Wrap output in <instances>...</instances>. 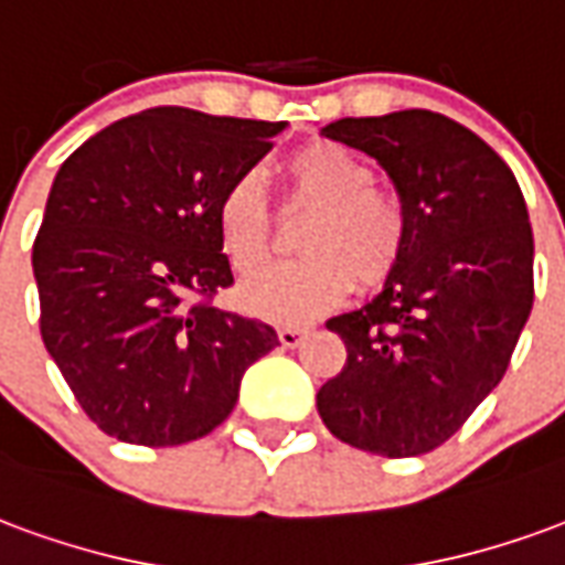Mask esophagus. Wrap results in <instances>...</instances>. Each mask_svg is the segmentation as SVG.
<instances>
[{
    "instance_id": "obj_1",
    "label": "esophagus",
    "mask_w": 565,
    "mask_h": 565,
    "mask_svg": "<svg viewBox=\"0 0 565 565\" xmlns=\"http://www.w3.org/2000/svg\"><path fill=\"white\" fill-rule=\"evenodd\" d=\"M306 327H296V323H287V327H281L278 330V339H281L284 348H296V344L306 339Z\"/></svg>"
}]
</instances>
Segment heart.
<instances>
[{
  "label": "heart",
  "instance_id": "1",
  "mask_svg": "<svg viewBox=\"0 0 565 565\" xmlns=\"http://www.w3.org/2000/svg\"><path fill=\"white\" fill-rule=\"evenodd\" d=\"M296 202L315 205L299 226L302 257L259 271L242 287L247 311L306 320L342 302L354 278L379 287L399 269L412 238L405 202L372 184V169L335 141H308L281 162ZM221 250L238 275L257 271L271 250V211L254 172L235 174L214 202Z\"/></svg>",
  "mask_w": 565,
  "mask_h": 565
}]
</instances>
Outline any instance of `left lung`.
I'll use <instances>...</instances> for the list:
<instances>
[{
	"instance_id": "obj_1",
	"label": "left lung",
	"mask_w": 565,
	"mask_h": 565,
	"mask_svg": "<svg viewBox=\"0 0 565 565\" xmlns=\"http://www.w3.org/2000/svg\"><path fill=\"white\" fill-rule=\"evenodd\" d=\"M323 136L384 166L412 238L369 306L327 320L348 360L318 391V412L351 448L417 457L445 445L509 369L533 311L526 202L497 150L436 111L342 117Z\"/></svg>"
}]
</instances>
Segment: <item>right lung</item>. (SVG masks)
Wrapping results in <instances>:
<instances>
[{
    "label": "right lung",
    "instance_id": "obj_1",
    "mask_svg": "<svg viewBox=\"0 0 565 565\" xmlns=\"http://www.w3.org/2000/svg\"><path fill=\"white\" fill-rule=\"evenodd\" d=\"M284 124L148 108L68 157L32 245L42 342L105 436L172 448L230 417L278 332L214 306L233 284L214 202Z\"/></svg>",
    "mask_w": 565,
    "mask_h": 565
}]
</instances>
